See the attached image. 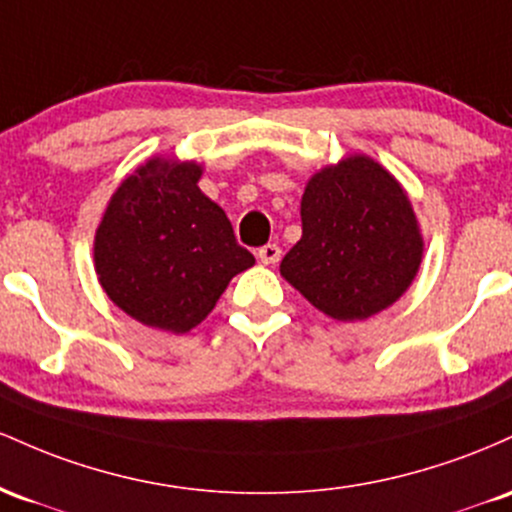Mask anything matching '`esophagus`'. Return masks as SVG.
Segmentation results:
<instances>
[{
	"mask_svg": "<svg viewBox=\"0 0 512 512\" xmlns=\"http://www.w3.org/2000/svg\"><path fill=\"white\" fill-rule=\"evenodd\" d=\"M280 254H283V251H280L278 244H266L258 249V261H261L263 266H275V263L280 261Z\"/></svg>",
	"mask_w": 512,
	"mask_h": 512,
	"instance_id": "34e87169",
	"label": "esophagus"
}]
</instances>
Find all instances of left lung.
<instances>
[{
    "instance_id": "1",
    "label": "left lung",
    "mask_w": 512,
    "mask_h": 512,
    "mask_svg": "<svg viewBox=\"0 0 512 512\" xmlns=\"http://www.w3.org/2000/svg\"><path fill=\"white\" fill-rule=\"evenodd\" d=\"M302 239L280 275L319 312L363 321L409 290L423 261V234L404 186L367 154H348L307 181Z\"/></svg>"
}]
</instances>
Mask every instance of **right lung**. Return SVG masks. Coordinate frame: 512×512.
Instances as JSON below:
<instances>
[{"label": "right lung", "instance_id": "add662e5", "mask_svg": "<svg viewBox=\"0 0 512 512\" xmlns=\"http://www.w3.org/2000/svg\"><path fill=\"white\" fill-rule=\"evenodd\" d=\"M203 164L149 157L108 200L94 237L96 278L140 324L188 333L229 280L256 263L232 222L198 188Z\"/></svg>", "mask_w": 512, "mask_h": 512}]
</instances>
